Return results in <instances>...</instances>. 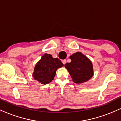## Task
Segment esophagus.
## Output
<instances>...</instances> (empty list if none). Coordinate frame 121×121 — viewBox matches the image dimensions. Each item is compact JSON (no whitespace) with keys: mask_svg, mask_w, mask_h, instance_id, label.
Instances as JSON below:
<instances>
[{"mask_svg":"<svg viewBox=\"0 0 121 121\" xmlns=\"http://www.w3.org/2000/svg\"><path fill=\"white\" fill-rule=\"evenodd\" d=\"M62 63H63V64H64V65H65V64H66V61L65 60H63L62 61Z\"/></svg>","mask_w":121,"mask_h":121,"instance_id":"obj_1","label":"esophagus"}]
</instances>
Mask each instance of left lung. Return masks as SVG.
<instances>
[{"mask_svg":"<svg viewBox=\"0 0 121 121\" xmlns=\"http://www.w3.org/2000/svg\"><path fill=\"white\" fill-rule=\"evenodd\" d=\"M71 62L65 64L72 80L76 84H81L89 80L94 75L92 62L85 55L77 52L69 57Z\"/></svg>","mask_w":121,"mask_h":121,"instance_id":"8db88e82","label":"left lung"}]
</instances>
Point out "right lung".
<instances>
[{"label": "right lung", "mask_w": 121, "mask_h": 121, "mask_svg": "<svg viewBox=\"0 0 121 121\" xmlns=\"http://www.w3.org/2000/svg\"><path fill=\"white\" fill-rule=\"evenodd\" d=\"M63 66L60 60L45 53L36 64L32 76L39 83L48 84L53 80L57 69Z\"/></svg>", "instance_id": "1"}]
</instances>
